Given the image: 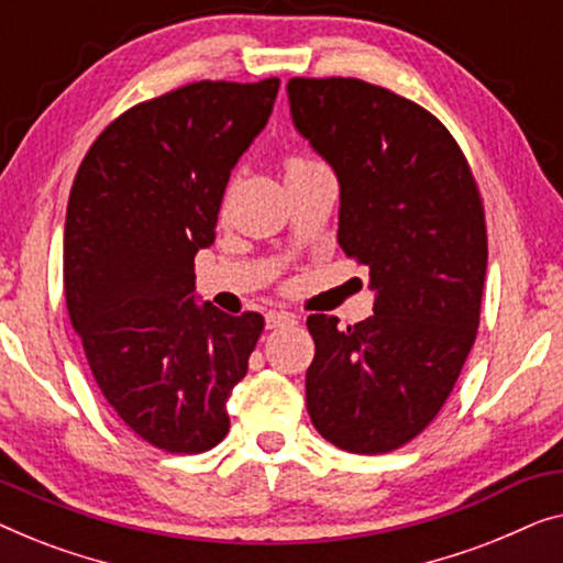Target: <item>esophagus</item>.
Returning a JSON list of instances; mask_svg holds the SVG:
<instances>
[{"instance_id": "obj_1", "label": "esophagus", "mask_w": 563, "mask_h": 563, "mask_svg": "<svg viewBox=\"0 0 563 563\" xmlns=\"http://www.w3.org/2000/svg\"><path fill=\"white\" fill-rule=\"evenodd\" d=\"M265 321H267V329H283V327H290V323H296L298 316L288 311H271L265 316Z\"/></svg>"}]
</instances>
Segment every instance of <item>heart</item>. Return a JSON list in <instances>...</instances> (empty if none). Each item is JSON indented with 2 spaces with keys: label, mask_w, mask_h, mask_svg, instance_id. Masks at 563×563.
Segmentation results:
<instances>
[{
  "label": "heart",
  "mask_w": 563,
  "mask_h": 563,
  "mask_svg": "<svg viewBox=\"0 0 563 563\" xmlns=\"http://www.w3.org/2000/svg\"><path fill=\"white\" fill-rule=\"evenodd\" d=\"M316 161H311V157H303V155H292L285 161V170L288 173H296V170H303L308 168V165H313Z\"/></svg>",
  "instance_id": "obj_1"
}]
</instances>
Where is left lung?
Returning a JSON list of instances; mask_svg holds the SVG:
<instances>
[{
	"label": "left lung",
	"mask_w": 563,
	"mask_h": 563,
	"mask_svg": "<svg viewBox=\"0 0 563 563\" xmlns=\"http://www.w3.org/2000/svg\"><path fill=\"white\" fill-rule=\"evenodd\" d=\"M288 99L339 178V244L377 292L354 327L308 316V416L339 449L387 454L439 416L477 339L485 203L459 142L416 101L344 76L290 78Z\"/></svg>",
	"instance_id": "8db88e82"
}]
</instances>
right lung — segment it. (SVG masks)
<instances>
[{
  "mask_svg": "<svg viewBox=\"0 0 563 563\" xmlns=\"http://www.w3.org/2000/svg\"><path fill=\"white\" fill-rule=\"evenodd\" d=\"M280 78L194 81L140 101L93 140L70 188L63 288L91 375L132 433L201 454L229 431L265 319L194 303L229 173L263 132Z\"/></svg>",
  "mask_w": 563,
  "mask_h": 563,
  "instance_id": "add662e5",
  "label": "right lung"
}]
</instances>
